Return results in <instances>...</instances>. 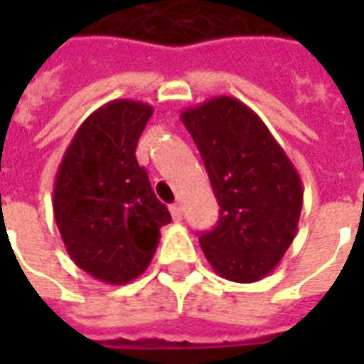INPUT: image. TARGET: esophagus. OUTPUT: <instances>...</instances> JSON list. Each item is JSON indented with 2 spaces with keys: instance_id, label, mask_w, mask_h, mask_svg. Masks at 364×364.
Masks as SVG:
<instances>
[{
  "instance_id": "esophagus-1",
  "label": "esophagus",
  "mask_w": 364,
  "mask_h": 364,
  "mask_svg": "<svg viewBox=\"0 0 364 364\" xmlns=\"http://www.w3.org/2000/svg\"><path fill=\"white\" fill-rule=\"evenodd\" d=\"M169 210H171V216H173L175 222L181 220V218H183V208H181V205H179V203L171 205V208H169Z\"/></svg>"
}]
</instances>
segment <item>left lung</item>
<instances>
[{"mask_svg":"<svg viewBox=\"0 0 364 364\" xmlns=\"http://www.w3.org/2000/svg\"><path fill=\"white\" fill-rule=\"evenodd\" d=\"M197 144L220 218L198 242L216 273L261 281L296 236L302 181L265 122L234 97H214L181 112Z\"/></svg>","mask_w":364,"mask_h":364,"instance_id":"8db88e82","label":"left lung"}]
</instances>
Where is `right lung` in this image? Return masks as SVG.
I'll return each instance as SVG.
<instances>
[{"instance_id":"obj_1","label":"right lung","mask_w":364,"mask_h":364,"mask_svg":"<svg viewBox=\"0 0 364 364\" xmlns=\"http://www.w3.org/2000/svg\"><path fill=\"white\" fill-rule=\"evenodd\" d=\"M148 103L114 99L83 120L54 181V218L70 257L93 279L127 284L150 265L171 214L136 161Z\"/></svg>"}]
</instances>
